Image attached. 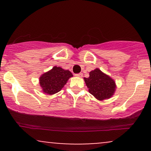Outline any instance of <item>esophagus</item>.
<instances>
[{"label": "esophagus", "instance_id": "esophagus-1", "mask_svg": "<svg viewBox=\"0 0 151 151\" xmlns=\"http://www.w3.org/2000/svg\"><path fill=\"white\" fill-rule=\"evenodd\" d=\"M76 77H82L83 76V74L82 73H79V74H75Z\"/></svg>", "mask_w": 151, "mask_h": 151}]
</instances>
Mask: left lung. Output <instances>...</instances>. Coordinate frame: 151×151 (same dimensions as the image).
<instances>
[{"label": "left lung", "instance_id": "obj_1", "mask_svg": "<svg viewBox=\"0 0 151 151\" xmlns=\"http://www.w3.org/2000/svg\"><path fill=\"white\" fill-rule=\"evenodd\" d=\"M89 92L99 101L112 97L116 89L115 81L99 68L89 72V77L84 78Z\"/></svg>", "mask_w": 151, "mask_h": 151}]
</instances>
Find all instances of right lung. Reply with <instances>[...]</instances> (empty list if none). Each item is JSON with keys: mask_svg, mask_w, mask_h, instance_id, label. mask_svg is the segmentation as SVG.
Here are the masks:
<instances>
[{"mask_svg": "<svg viewBox=\"0 0 151 151\" xmlns=\"http://www.w3.org/2000/svg\"><path fill=\"white\" fill-rule=\"evenodd\" d=\"M73 77L72 72L60 67H55L45 72L39 78L40 85L44 93L52 95L61 91L70 77Z\"/></svg>", "mask_w": 151, "mask_h": 151, "instance_id": "add662e5", "label": "right lung"}]
</instances>
